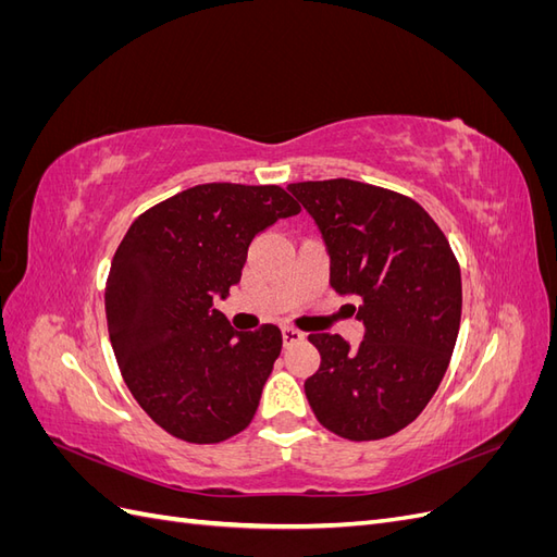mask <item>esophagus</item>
Wrapping results in <instances>:
<instances>
[{"instance_id":"34e87169","label":"esophagus","mask_w":557,"mask_h":557,"mask_svg":"<svg viewBox=\"0 0 557 557\" xmlns=\"http://www.w3.org/2000/svg\"><path fill=\"white\" fill-rule=\"evenodd\" d=\"M281 334H283V344H285V346H293V344L305 339V332H299V330H295V327H283Z\"/></svg>"}]
</instances>
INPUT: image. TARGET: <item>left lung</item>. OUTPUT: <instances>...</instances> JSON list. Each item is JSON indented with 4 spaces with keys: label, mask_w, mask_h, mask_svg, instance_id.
Listing matches in <instances>:
<instances>
[{
    "label": "left lung",
    "mask_w": 557,
    "mask_h": 557,
    "mask_svg": "<svg viewBox=\"0 0 557 557\" xmlns=\"http://www.w3.org/2000/svg\"><path fill=\"white\" fill-rule=\"evenodd\" d=\"M318 223L336 293L358 295L364 339L313 332L318 372L305 393L320 425L350 442L385 440L440 387L462 315L458 258L416 199L350 178L290 183Z\"/></svg>",
    "instance_id": "8db88e82"
}]
</instances>
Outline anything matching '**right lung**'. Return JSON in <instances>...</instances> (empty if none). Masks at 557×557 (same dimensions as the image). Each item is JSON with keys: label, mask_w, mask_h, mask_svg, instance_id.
I'll return each mask as SVG.
<instances>
[{"label": "right lung", "mask_w": 557, "mask_h": 557, "mask_svg": "<svg viewBox=\"0 0 557 557\" xmlns=\"http://www.w3.org/2000/svg\"><path fill=\"white\" fill-rule=\"evenodd\" d=\"M299 211L281 185L205 183L144 211L117 246L111 346L134 399L176 440L221 444L256 416L281 330L237 332L213 297L239 283L256 234Z\"/></svg>", "instance_id": "right-lung-1"}]
</instances>
